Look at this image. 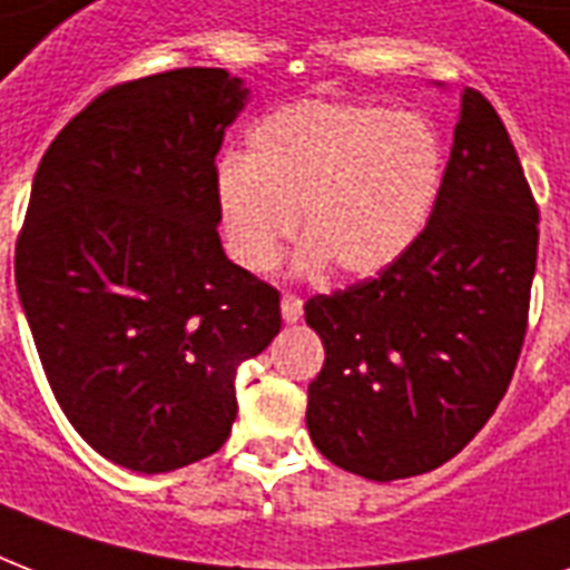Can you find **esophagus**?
Instances as JSON below:
<instances>
[{
    "label": "esophagus",
    "instance_id": "esophagus-1",
    "mask_svg": "<svg viewBox=\"0 0 570 570\" xmlns=\"http://www.w3.org/2000/svg\"><path fill=\"white\" fill-rule=\"evenodd\" d=\"M302 311H304V302L295 293H286L284 298H281V313H284V322H298L302 320Z\"/></svg>",
    "mask_w": 570,
    "mask_h": 570
}]
</instances>
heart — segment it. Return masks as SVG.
Here are the masks:
<instances>
[{"instance_id":"heart-1","label":"heart","mask_w":570,"mask_h":570,"mask_svg":"<svg viewBox=\"0 0 570 570\" xmlns=\"http://www.w3.org/2000/svg\"><path fill=\"white\" fill-rule=\"evenodd\" d=\"M443 145L420 115L373 102L298 100L248 129L245 159L227 156L215 200L227 248L250 272L275 266L298 227L295 268L373 277L423 236L443 189Z\"/></svg>"}]
</instances>
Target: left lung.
Returning <instances> with one entry per match:
<instances>
[{
  "instance_id": "8db88e82",
  "label": "left lung",
  "mask_w": 570,
  "mask_h": 570,
  "mask_svg": "<svg viewBox=\"0 0 570 570\" xmlns=\"http://www.w3.org/2000/svg\"><path fill=\"white\" fill-rule=\"evenodd\" d=\"M539 204L494 106L473 88L416 245L379 277L313 295L325 346L307 429L337 468L393 482L459 455L509 390L530 316Z\"/></svg>"
}]
</instances>
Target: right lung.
<instances>
[{"instance_id":"right-lung-1","label":"right lung","mask_w":570,"mask_h":570,"mask_svg":"<svg viewBox=\"0 0 570 570\" xmlns=\"http://www.w3.org/2000/svg\"><path fill=\"white\" fill-rule=\"evenodd\" d=\"M248 100L222 67L115 85L49 145L13 275L49 387L102 459L168 473L222 450L236 366L281 293L218 239L215 156Z\"/></svg>"}]
</instances>
